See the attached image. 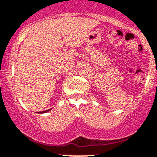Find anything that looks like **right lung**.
<instances>
[{
    "instance_id": "obj_1",
    "label": "right lung",
    "mask_w": 157,
    "mask_h": 157,
    "mask_svg": "<svg viewBox=\"0 0 157 157\" xmlns=\"http://www.w3.org/2000/svg\"><path fill=\"white\" fill-rule=\"evenodd\" d=\"M50 109H48V110H46V111H43V112H40V113H46V112H48V111H49Z\"/></svg>"
}]
</instances>
